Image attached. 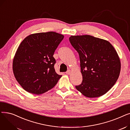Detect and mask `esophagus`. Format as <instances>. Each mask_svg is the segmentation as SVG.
<instances>
[{
	"label": "esophagus",
	"instance_id": "esophagus-1",
	"mask_svg": "<svg viewBox=\"0 0 130 130\" xmlns=\"http://www.w3.org/2000/svg\"><path fill=\"white\" fill-rule=\"evenodd\" d=\"M66 73L67 74H69V75H70V74H71V70H68L66 72Z\"/></svg>",
	"mask_w": 130,
	"mask_h": 130
}]
</instances>
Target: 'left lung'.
I'll return each mask as SVG.
<instances>
[{"label": "left lung", "instance_id": "left-lung-1", "mask_svg": "<svg viewBox=\"0 0 130 130\" xmlns=\"http://www.w3.org/2000/svg\"><path fill=\"white\" fill-rule=\"evenodd\" d=\"M69 40L78 53L83 76L76 88L87 98L102 96L119 76L121 62L117 51L108 41L90 35L71 36Z\"/></svg>", "mask_w": 130, "mask_h": 130}]
</instances>
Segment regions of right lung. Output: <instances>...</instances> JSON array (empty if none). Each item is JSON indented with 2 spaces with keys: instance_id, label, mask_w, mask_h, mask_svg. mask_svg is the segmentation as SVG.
<instances>
[{
  "instance_id": "add662e5",
  "label": "right lung",
  "mask_w": 130,
  "mask_h": 130,
  "mask_svg": "<svg viewBox=\"0 0 130 130\" xmlns=\"http://www.w3.org/2000/svg\"><path fill=\"white\" fill-rule=\"evenodd\" d=\"M64 38L61 34L49 31L33 34L20 43L13 59L14 76L24 89L41 94L52 89L61 75L54 69L55 51Z\"/></svg>"
}]
</instances>
